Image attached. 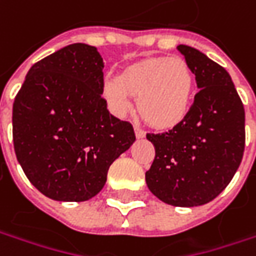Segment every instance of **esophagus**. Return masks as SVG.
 Returning <instances> with one entry per match:
<instances>
[{
	"mask_svg": "<svg viewBox=\"0 0 256 256\" xmlns=\"http://www.w3.org/2000/svg\"><path fill=\"white\" fill-rule=\"evenodd\" d=\"M135 136L136 138H144L145 136V131H144L142 128H140V126H135Z\"/></svg>",
	"mask_w": 256,
	"mask_h": 256,
	"instance_id": "esophagus-1",
	"label": "esophagus"
}]
</instances>
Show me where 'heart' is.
I'll return each mask as SVG.
<instances>
[{
	"mask_svg": "<svg viewBox=\"0 0 256 256\" xmlns=\"http://www.w3.org/2000/svg\"><path fill=\"white\" fill-rule=\"evenodd\" d=\"M102 94L111 111L124 116L131 95L142 118L156 128H171L186 116L194 94V75L182 58L155 56L138 61L121 76H106Z\"/></svg>",
	"mask_w": 256,
	"mask_h": 256,
	"instance_id": "heart-1",
	"label": "heart"
}]
</instances>
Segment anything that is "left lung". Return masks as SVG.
<instances>
[{
	"instance_id": "left-lung-1",
	"label": "left lung",
	"mask_w": 256,
	"mask_h": 256,
	"mask_svg": "<svg viewBox=\"0 0 256 256\" xmlns=\"http://www.w3.org/2000/svg\"><path fill=\"white\" fill-rule=\"evenodd\" d=\"M200 91L186 116L168 132L146 134L155 158L145 181L174 206L212 201L231 182L245 148V110L226 70L201 51L178 45Z\"/></svg>"
}]
</instances>
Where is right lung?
<instances>
[{
  "mask_svg": "<svg viewBox=\"0 0 256 256\" xmlns=\"http://www.w3.org/2000/svg\"><path fill=\"white\" fill-rule=\"evenodd\" d=\"M102 68L95 46L71 44L32 65L15 96L16 160L35 188L55 201L91 200L135 141L131 122L106 110Z\"/></svg>",
  "mask_w": 256,
  "mask_h": 256,
  "instance_id": "right-lung-1",
  "label": "right lung"
}]
</instances>
